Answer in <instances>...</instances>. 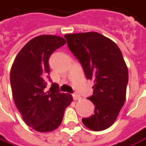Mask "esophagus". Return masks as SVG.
Listing matches in <instances>:
<instances>
[{
    "label": "esophagus",
    "mask_w": 146,
    "mask_h": 146,
    "mask_svg": "<svg viewBox=\"0 0 146 146\" xmlns=\"http://www.w3.org/2000/svg\"><path fill=\"white\" fill-rule=\"evenodd\" d=\"M73 100H76H76H80V99H81V97H80V96L77 94H73Z\"/></svg>",
    "instance_id": "esophagus-1"
}]
</instances>
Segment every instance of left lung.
<instances>
[{
	"label": "left lung",
	"mask_w": 146,
	"mask_h": 146,
	"mask_svg": "<svg viewBox=\"0 0 146 146\" xmlns=\"http://www.w3.org/2000/svg\"><path fill=\"white\" fill-rule=\"evenodd\" d=\"M65 38L87 79L94 81L93 95L88 98L95 105L94 114L82 123L94 131L106 130L115 122L126 100L128 69L123 54L115 42L98 32Z\"/></svg>",
	"instance_id": "8db88e82"
}]
</instances>
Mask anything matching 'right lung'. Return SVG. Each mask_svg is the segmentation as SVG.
Returning a JSON list of instances; mask_svg holds the SVG:
<instances>
[{
	"label": "right lung",
	"mask_w": 146,
	"mask_h": 146,
	"mask_svg": "<svg viewBox=\"0 0 146 146\" xmlns=\"http://www.w3.org/2000/svg\"><path fill=\"white\" fill-rule=\"evenodd\" d=\"M66 43L58 35H42L33 38L20 50L10 71V82L15 104L27 126L38 132L56 130L62 122L66 108L73 102L70 94L61 93L58 84L50 78V56Z\"/></svg>",
	"instance_id": "add662e5"
}]
</instances>
